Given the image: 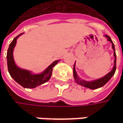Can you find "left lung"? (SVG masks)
<instances>
[{
	"label": "left lung",
	"mask_w": 123,
	"mask_h": 123,
	"mask_svg": "<svg viewBox=\"0 0 123 123\" xmlns=\"http://www.w3.org/2000/svg\"><path fill=\"white\" fill-rule=\"evenodd\" d=\"M107 39V41H110L111 43H112V48L113 49L114 51V56H115V61H114V67L113 68V69L111 70V72H109L107 74H106L105 76L101 78H99V79H97V80H93L92 82H88V81H86V80H81L80 78L78 77L77 73H76V71L75 70V63L74 65V68H73V74H74V80L76 81V82L78 84H80V85L84 87H86V88H90V89H92V90H95V89H98L99 88H101L106 83L108 82L109 80L111 79V78L113 76L115 72V70H116V53H115V45H114V43H113V41L111 40V39L110 38L109 36L108 35H105Z\"/></svg>",
	"instance_id": "obj_1"
}]
</instances>
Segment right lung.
Instances as JSON below:
<instances>
[{
    "mask_svg": "<svg viewBox=\"0 0 123 123\" xmlns=\"http://www.w3.org/2000/svg\"><path fill=\"white\" fill-rule=\"evenodd\" d=\"M23 33H20V35L16 36L10 44L6 55L8 70L11 77L22 87L25 88H34L45 83L50 79L53 68L58 63L59 60L54 61L42 73L39 74H34L29 70L22 69L18 67L15 64L14 60L13 51L16 44L17 39Z\"/></svg>",
    "mask_w": 123,
    "mask_h": 123,
    "instance_id": "right-lung-1",
    "label": "right lung"
}]
</instances>
